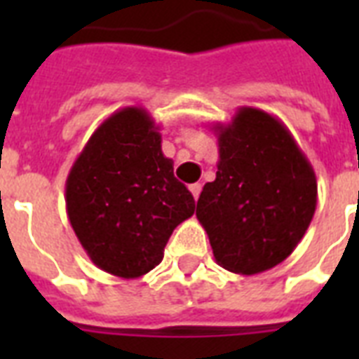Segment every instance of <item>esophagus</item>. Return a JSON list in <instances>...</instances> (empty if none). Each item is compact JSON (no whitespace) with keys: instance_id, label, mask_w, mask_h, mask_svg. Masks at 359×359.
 <instances>
[{"instance_id":"esophagus-1","label":"esophagus","mask_w":359,"mask_h":359,"mask_svg":"<svg viewBox=\"0 0 359 359\" xmlns=\"http://www.w3.org/2000/svg\"><path fill=\"white\" fill-rule=\"evenodd\" d=\"M190 191H191V196H194V199H199V194H201V184L199 182H196V184H191L190 186Z\"/></svg>"}]
</instances>
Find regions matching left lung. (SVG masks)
<instances>
[{"instance_id": "left-lung-1", "label": "left lung", "mask_w": 359, "mask_h": 359, "mask_svg": "<svg viewBox=\"0 0 359 359\" xmlns=\"http://www.w3.org/2000/svg\"><path fill=\"white\" fill-rule=\"evenodd\" d=\"M218 171L203 186L196 216L219 266L253 276L278 266L300 244L317 208V177L289 128L242 106L212 126Z\"/></svg>"}]
</instances>
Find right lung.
<instances>
[{
	"mask_svg": "<svg viewBox=\"0 0 359 359\" xmlns=\"http://www.w3.org/2000/svg\"><path fill=\"white\" fill-rule=\"evenodd\" d=\"M145 108L117 109L98 126L65 182L69 222L87 257L123 279L151 272L173 229L196 210L162 152Z\"/></svg>",
	"mask_w": 359,
	"mask_h": 359,
	"instance_id": "1",
	"label": "right lung"
}]
</instances>
